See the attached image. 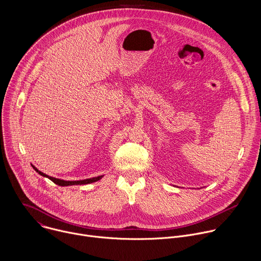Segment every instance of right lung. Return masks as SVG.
I'll return each mask as SVG.
<instances>
[{
	"instance_id": "add662e5",
	"label": "right lung",
	"mask_w": 261,
	"mask_h": 261,
	"mask_svg": "<svg viewBox=\"0 0 261 261\" xmlns=\"http://www.w3.org/2000/svg\"><path fill=\"white\" fill-rule=\"evenodd\" d=\"M32 167L35 169L36 172H38L40 175L44 176V177H47L49 178L50 180H53L55 184L59 185V186H62V187H65V186H72V185H87V184H91V182H95L99 179H101L103 177V175H99V176H95V177H91V178H86V179H81V180H64V179H61V178H57V177H54V176H49L43 172H41L40 170L37 169L33 164H31Z\"/></svg>"
}]
</instances>
